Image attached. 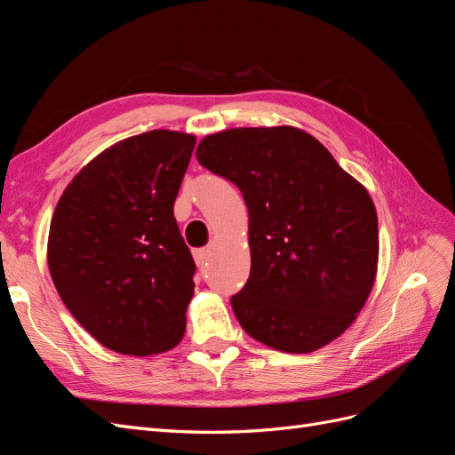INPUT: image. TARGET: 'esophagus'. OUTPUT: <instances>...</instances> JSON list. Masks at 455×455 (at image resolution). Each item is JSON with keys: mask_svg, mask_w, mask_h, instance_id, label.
I'll list each match as a JSON object with an SVG mask.
<instances>
[{"mask_svg": "<svg viewBox=\"0 0 455 455\" xmlns=\"http://www.w3.org/2000/svg\"><path fill=\"white\" fill-rule=\"evenodd\" d=\"M194 258H196V264L199 267L206 266V261H209V258H211V249H197V251H194Z\"/></svg>", "mask_w": 455, "mask_h": 455, "instance_id": "esophagus-1", "label": "esophagus"}]
</instances>
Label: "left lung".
Segmentation results:
<instances>
[{"label":"left lung","instance_id":"1","mask_svg":"<svg viewBox=\"0 0 455 455\" xmlns=\"http://www.w3.org/2000/svg\"><path fill=\"white\" fill-rule=\"evenodd\" d=\"M196 156L235 184L249 209L251 277L231 298L244 332L296 355L339 338L378 273V214L366 188L291 125L214 132Z\"/></svg>","mask_w":455,"mask_h":455}]
</instances>
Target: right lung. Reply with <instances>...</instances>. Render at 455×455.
<instances>
[{"instance_id":"obj_1","label":"right lung","mask_w":455,"mask_h":455,"mask_svg":"<svg viewBox=\"0 0 455 455\" xmlns=\"http://www.w3.org/2000/svg\"><path fill=\"white\" fill-rule=\"evenodd\" d=\"M196 146L156 129L106 148L66 186L54 209L47 264L76 321L121 355L164 353L182 341L196 261L174 201Z\"/></svg>"}]
</instances>
